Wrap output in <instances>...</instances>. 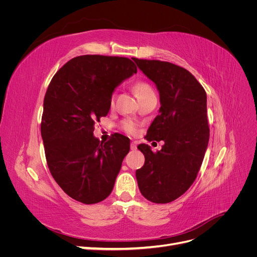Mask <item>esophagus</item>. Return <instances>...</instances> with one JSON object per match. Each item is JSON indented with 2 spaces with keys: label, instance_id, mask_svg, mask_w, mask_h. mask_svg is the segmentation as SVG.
Listing matches in <instances>:
<instances>
[{
  "label": "esophagus",
  "instance_id": "34e87169",
  "mask_svg": "<svg viewBox=\"0 0 257 257\" xmlns=\"http://www.w3.org/2000/svg\"><path fill=\"white\" fill-rule=\"evenodd\" d=\"M131 149L132 150H136L137 149V143L136 142H132L131 143Z\"/></svg>",
  "mask_w": 257,
  "mask_h": 257
}]
</instances>
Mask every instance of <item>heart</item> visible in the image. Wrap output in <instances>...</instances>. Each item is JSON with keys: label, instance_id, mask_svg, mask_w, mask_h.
I'll return each mask as SVG.
<instances>
[{"label": "heart", "instance_id": "b5f03b06", "mask_svg": "<svg viewBox=\"0 0 257 257\" xmlns=\"http://www.w3.org/2000/svg\"><path fill=\"white\" fill-rule=\"evenodd\" d=\"M134 90L136 92V94L138 96V98H141L147 94H149V93H152L153 90L152 88L150 87L149 84H148L147 82H144V81H138L134 84ZM114 104V95L111 96L110 98V106L112 107ZM122 126H123V130L126 132V133L128 134H136L137 132V123L133 120H130V119H126L124 120L122 122Z\"/></svg>", "mask_w": 257, "mask_h": 257}]
</instances>
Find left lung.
I'll return each mask as SVG.
<instances>
[{
  "label": "left lung",
  "instance_id": "obj_1",
  "mask_svg": "<svg viewBox=\"0 0 257 257\" xmlns=\"http://www.w3.org/2000/svg\"><path fill=\"white\" fill-rule=\"evenodd\" d=\"M160 92L161 108L147 141H164L162 150L137 148L145 164L136 170L143 196L155 204L180 197L195 181L209 142L206 91L188 69L169 62L133 58Z\"/></svg>",
  "mask_w": 257,
  "mask_h": 257
}]
</instances>
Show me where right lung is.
<instances>
[{
	"instance_id": "add662e5",
	"label": "right lung",
	"mask_w": 257,
	"mask_h": 257,
	"mask_svg": "<svg viewBox=\"0 0 257 257\" xmlns=\"http://www.w3.org/2000/svg\"><path fill=\"white\" fill-rule=\"evenodd\" d=\"M136 73L128 58L87 54L69 60L48 85L41 123L46 161L60 188L82 204L109 196L130 151L127 137L103 144L93 131L109 111L114 88Z\"/></svg>"
}]
</instances>
